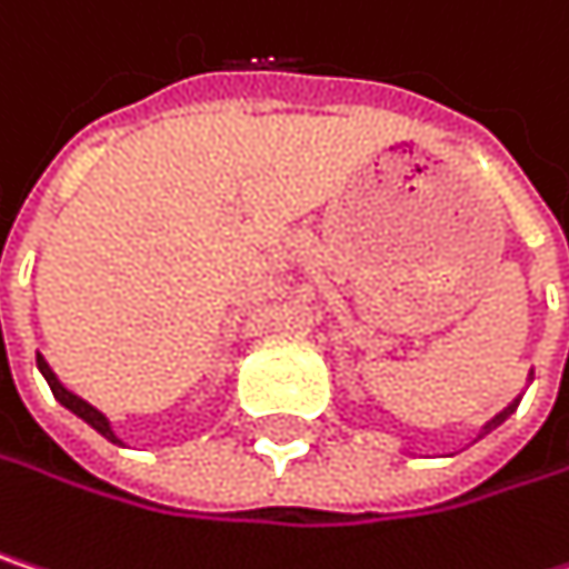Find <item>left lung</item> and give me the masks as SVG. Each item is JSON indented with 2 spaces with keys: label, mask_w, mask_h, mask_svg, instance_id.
I'll return each instance as SVG.
<instances>
[{
  "label": "left lung",
  "mask_w": 569,
  "mask_h": 569,
  "mask_svg": "<svg viewBox=\"0 0 569 569\" xmlns=\"http://www.w3.org/2000/svg\"><path fill=\"white\" fill-rule=\"evenodd\" d=\"M513 408H517V401H513V405H508V408H505V411H501V415H498V418H491V421H488V425H485V435H488V431H491V428H498V425H501V421H505V418H508V415H511Z\"/></svg>",
  "instance_id": "1"
}]
</instances>
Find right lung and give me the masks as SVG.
<instances>
[{
	"mask_svg": "<svg viewBox=\"0 0 569 569\" xmlns=\"http://www.w3.org/2000/svg\"><path fill=\"white\" fill-rule=\"evenodd\" d=\"M36 362H39V372L46 376V382H49L52 396H56L58 401H61V405L68 408V411H74V415H78L81 421H88V425H91V428H94L98 435H104L108 441H118V435L111 431V421H108V418H104V415H101V411H98L94 405H88L84 398H78L74 392H68V389H64V386L58 382V376L52 372V369H49V362H46L42 356H39Z\"/></svg>",
	"mask_w": 569,
	"mask_h": 569,
	"instance_id": "1",
	"label": "right lung"
}]
</instances>
